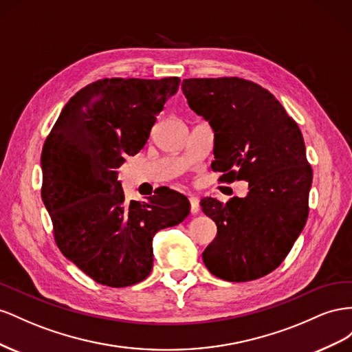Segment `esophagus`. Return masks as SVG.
<instances>
[{"instance_id":"34e87169","label":"esophagus","mask_w":352,"mask_h":352,"mask_svg":"<svg viewBox=\"0 0 352 352\" xmlns=\"http://www.w3.org/2000/svg\"><path fill=\"white\" fill-rule=\"evenodd\" d=\"M188 202H190V212H192L193 215L199 212V199L195 197V196H190L188 197Z\"/></svg>"}]
</instances>
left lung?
I'll use <instances>...</instances> for the list:
<instances>
[{
  "label": "left lung",
  "instance_id": "obj_1",
  "mask_svg": "<svg viewBox=\"0 0 352 352\" xmlns=\"http://www.w3.org/2000/svg\"><path fill=\"white\" fill-rule=\"evenodd\" d=\"M188 106L209 120L215 143L212 169L221 183L245 179L246 197L224 205L200 200L217 224L204 252L206 268L227 282H250L274 271L307 223L313 169L302 133L268 89L237 76L184 79Z\"/></svg>",
  "mask_w": 352,
  "mask_h": 352
}]
</instances>
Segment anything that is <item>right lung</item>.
Listing matches in <instances>:
<instances>
[{
    "label": "right lung",
    "mask_w": 352,
    "mask_h": 352,
    "mask_svg": "<svg viewBox=\"0 0 352 352\" xmlns=\"http://www.w3.org/2000/svg\"><path fill=\"white\" fill-rule=\"evenodd\" d=\"M179 78H104L69 100L41 153V196L56 245L94 282L125 287L153 267V237L182 223L188 199L165 188L126 202L118 166L147 143Z\"/></svg>",
    "instance_id": "right-lung-1"
}]
</instances>
